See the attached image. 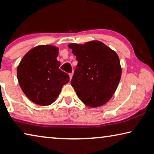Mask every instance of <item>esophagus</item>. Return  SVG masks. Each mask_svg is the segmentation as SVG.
I'll return each mask as SVG.
<instances>
[{"instance_id":"esophagus-1","label":"esophagus","mask_w":154,"mask_h":154,"mask_svg":"<svg viewBox=\"0 0 154 154\" xmlns=\"http://www.w3.org/2000/svg\"><path fill=\"white\" fill-rule=\"evenodd\" d=\"M72 75H73V72H71V73H69V77H70V80L72 79Z\"/></svg>"}]
</instances>
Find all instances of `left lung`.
I'll use <instances>...</instances> for the list:
<instances>
[{"mask_svg":"<svg viewBox=\"0 0 154 154\" xmlns=\"http://www.w3.org/2000/svg\"><path fill=\"white\" fill-rule=\"evenodd\" d=\"M69 48L78 61L71 82L78 97L90 107L105 105L113 96L121 79L118 54L98 41L82 45L71 43Z\"/></svg>","mask_w":154,"mask_h":154,"instance_id":"left-lung-1","label":"left lung"}]
</instances>
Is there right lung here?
Masks as SVG:
<instances>
[{"instance_id": "1", "label": "right lung", "mask_w": 154, "mask_h": 154, "mask_svg": "<svg viewBox=\"0 0 154 154\" xmlns=\"http://www.w3.org/2000/svg\"><path fill=\"white\" fill-rule=\"evenodd\" d=\"M58 48L38 45L23 57L17 69L18 82L25 95L35 104L47 106L58 98L69 76L59 69Z\"/></svg>"}]
</instances>
